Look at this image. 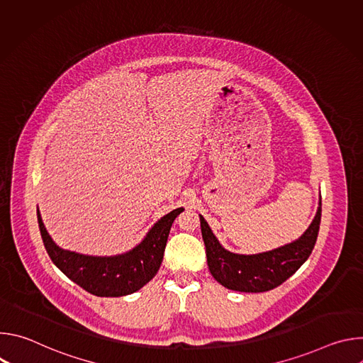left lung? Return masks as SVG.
<instances>
[{
  "mask_svg": "<svg viewBox=\"0 0 363 363\" xmlns=\"http://www.w3.org/2000/svg\"><path fill=\"white\" fill-rule=\"evenodd\" d=\"M320 218L322 196L312 224L298 240L272 251L244 255L225 250L203 217L199 216L208 269L213 277L230 290L244 293L269 291L293 276L312 254L319 234Z\"/></svg>",
  "mask_w": 363,
  "mask_h": 363,
  "instance_id": "8db88e82",
  "label": "left lung"
}]
</instances>
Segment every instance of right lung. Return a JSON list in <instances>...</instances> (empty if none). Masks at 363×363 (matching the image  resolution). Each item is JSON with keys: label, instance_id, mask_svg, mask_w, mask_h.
Returning a JSON list of instances; mask_svg holds the SVG:
<instances>
[{"label": "right lung", "instance_id": "add662e5", "mask_svg": "<svg viewBox=\"0 0 363 363\" xmlns=\"http://www.w3.org/2000/svg\"><path fill=\"white\" fill-rule=\"evenodd\" d=\"M177 208L155 224L135 248L111 257L84 255L60 248L48 235L37 210L38 228L44 247L53 262L72 281L99 297H121L142 289L158 273Z\"/></svg>", "mask_w": 363, "mask_h": 363}]
</instances>
